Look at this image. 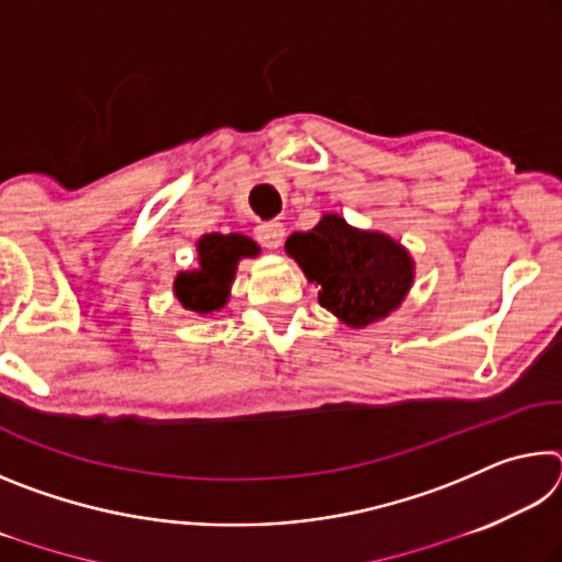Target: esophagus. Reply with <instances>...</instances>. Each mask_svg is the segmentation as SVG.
<instances>
[{
    "label": "esophagus",
    "mask_w": 562,
    "mask_h": 562,
    "mask_svg": "<svg viewBox=\"0 0 562 562\" xmlns=\"http://www.w3.org/2000/svg\"><path fill=\"white\" fill-rule=\"evenodd\" d=\"M255 235H258V240H260L262 247H268V250H278V247L284 240V225L280 221H268V223L258 225Z\"/></svg>",
    "instance_id": "1"
}]
</instances>
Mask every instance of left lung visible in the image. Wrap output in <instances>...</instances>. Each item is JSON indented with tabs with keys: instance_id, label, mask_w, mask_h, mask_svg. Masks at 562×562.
I'll return each mask as SVG.
<instances>
[{
	"instance_id": "left-lung-1",
	"label": "left lung",
	"mask_w": 562,
	"mask_h": 562,
	"mask_svg": "<svg viewBox=\"0 0 562 562\" xmlns=\"http://www.w3.org/2000/svg\"><path fill=\"white\" fill-rule=\"evenodd\" d=\"M284 252L317 282L322 307L351 329L392 315L414 284V258L402 243L349 225L337 213H322L312 231L292 233Z\"/></svg>"
}]
</instances>
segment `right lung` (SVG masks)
<instances>
[{
	"instance_id": "add662e5",
	"label": "right lung",
	"mask_w": 562,
	"mask_h": 562,
	"mask_svg": "<svg viewBox=\"0 0 562 562\" xmlns=\"http://www.w3.org/2000/svg\"><path fill=\"white\" fill-rule=\"evenodd\" d=\"M198 268L176 274L173 294L188 312L207 317L231 300L237 265L258 258L260 245L243 233H205L198 237Z\"/></svg>"
}]
</instances>
